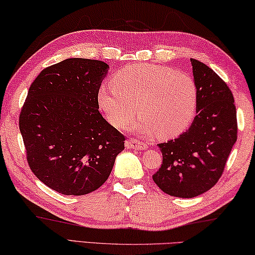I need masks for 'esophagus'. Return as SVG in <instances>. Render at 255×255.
I'll use <instances>...</instances> for the list:
<instances>
[{
  "instance_id": "1",
  "label": "esophagus",
  "mask_w": 255,
  "mask_h": 255,
  "mask_svg": "<svg viewBox=\"0 0 255 255\" xmlns=\"http://www.w3.org/2000/svg\"><path fill=\"white\" fill-rule=\"evenodd\" d=\"M125 147L128 149H135V150H144L148 148V144L144 142H141V141L136 139H128L127 142H125Z\"/></svg>"
}]
</instances>
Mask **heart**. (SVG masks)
Instances as JSON below:
<instances>
[{"label": "heart", "instance_id": "heart-1", "mask_svg": "<svg viewBox=\"0 0 255 255\" xmlns=\"http://www.w3.org/2000/svg\"><path fill=\"white\" fill-rule=\"evenodd\" d=\"M98 106L113 127L122 128L140 118L131 128L142 135L169 139L194 119L198 88L190 74L155 64H133L118 71L112 87L98 91Z\"/></svg>", "mask_w": 255, "mask_h": 255}]
</instances>
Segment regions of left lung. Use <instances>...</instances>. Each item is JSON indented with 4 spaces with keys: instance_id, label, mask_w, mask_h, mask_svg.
<instances>
[{
    "instance_id": "obj_1",
    "label": "left lung",
    "mask_w": 255,
    "mask_h": 255,
    "mask_svg": "<svg viewBox=\"0 0 255 255\" xmlns=\"http://www.w3.org/2000/svg\"><path fill=\"white\" fill-rule=\"evenodd\" d=\"M191 63L198 88L197 116L186 132L158 144L162 164L152 175L161 191L185 199L198 197L218 182L237 140L231 89L208 65L194 58Z\"/></svg>"
}]
</instances>
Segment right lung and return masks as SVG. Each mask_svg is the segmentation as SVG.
<instances>
[{
	"instance_id": "right-lung-1",
	"label": "right lung",
	"mask_w": 255,
	"mask_h": 255,
	"mask_svg": "<svg viewBox=\"0 0 255 255\" xmlns=\"http://www.w3.org/2000/svg\"><path fill=\"white\" fill-rule=\"evenodd\" d=\"M110 66L88 58L44 69L19 118L31 172L49 189L85 195L107 181L125 136L99 113L98 91Z\"/></svg>"
}]
</instances>
